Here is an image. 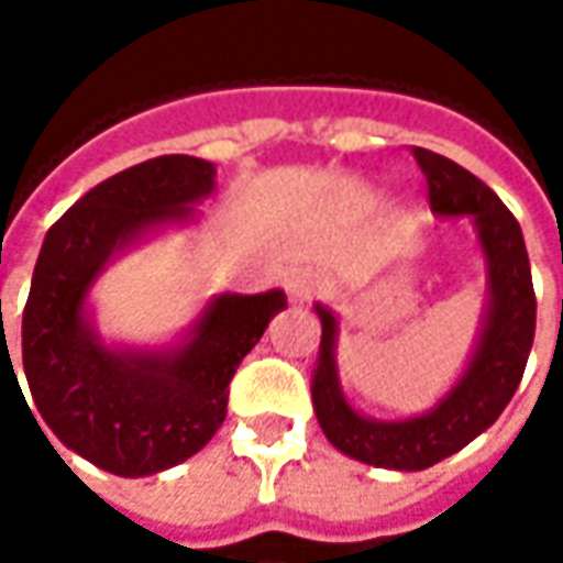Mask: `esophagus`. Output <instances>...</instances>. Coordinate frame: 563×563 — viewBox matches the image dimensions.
<instances>
[{"mask_svg":"<svg viewBox=\"0 0 563 563\" xmlns=\"http://www.w3.org/2000/svg\"><path fill=\"white\" fill-rule=\"evenodd\" d=\"M288 294H291L294 303H300V300H307V297H313L319 291V275H313L310 269H297L288 275Z\"/></svg>","mask_w":563,"mask_h":563,"instance_id":"34e87169","label":"esophagus"}]
</instances>
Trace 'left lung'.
<instances>
[{"mask_svg": "<svg viewBox=\"0 0 563 563\" xmlns=\"http://www.w3.org/2000/svg\"><path fill=\"white\" fill-rule=\"evenodd\" d=\"M429 206L439 219H466L486 263V307L464 373L429 410L404 420H376L347 400L338 376V313L313 303L322 322L313 366V410L325 439L360 464L413 473L457 454L483 435L514 398L536 335V294L523 231L498 194L464 165L413 146Z\"/></svg>", "mask_w": 563, "mask_h": 563, "instance_id": "obj_1", "label": "left lung"}]
</instances>
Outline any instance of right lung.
<instances>
[{"instance_id":"right-lung-1","label":"right lung","mask_w":563,"mask_h":563,"mask_svg":"<svg viewBox=\"0 0 563 563\" xmlns=\"http://www.w3.org/2000/svg\"><path fill=\"white\" fill-rule=\"evenodd\" d=\"M212 190L216 165L197 156L131 165L46 231L33 266L21 319L33 404L68 451L124 479L181 464L216 435L234 369L288 307L278 288L212 294L172 344L134 347L99 335L90 291L106 266L168 228L194 225Z\"/></svg>"}]
</instances>
